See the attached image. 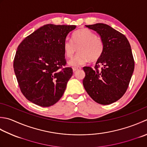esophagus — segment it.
I'll return each instance as SVG.
<instances>
[{
	"mask_svg": "<svg viewBox=\"0 0 147 147\" xmlns=\"http://www.w3.org/2000/svg\"><path fill=\"white\" fill-rule=\"evenodd\" d=\"M78 69H81V67H73V72H75L76 71L78 70Z\"/></svg>",
	"mask_w": 147,
	"mask_h": 147,
	"instance_id": "1",
	"label": "esophagus"
}]
</instances>
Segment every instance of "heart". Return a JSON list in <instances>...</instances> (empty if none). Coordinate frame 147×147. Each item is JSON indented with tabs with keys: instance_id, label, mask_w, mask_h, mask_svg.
Returning a JSON list of instances; mask_svg holds the SVG:
<instances>
[{
	"instance_id": "heart-1",
	"label": "heart",
	"mask_w": 147,
	"mask_h": 147,
	"mask_svg": "<svg viewBox=\"0 0 147 147\" xmlns=\"http://www.w3.org/2000/svg\"><path fill=\"white\" fill-rule=\"evenodd\" d=\"M76 48L78 52L68 62L74 67L85 64L89 60L97 61L104 52L105 43L92 30L82 28L73 34L72 40L67 39L63 44L64 53L68 58L73 55Z\"/></svg>"
}]
</instances>
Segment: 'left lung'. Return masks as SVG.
Segmentation results:
<instances>
[{
  "label": "left lung",
  "mask_w": 147,
  "mask_h": 147,
  "mask_svg": "<svg viewBox=\"0 0 147 147\" xmlns=\"http://www.w3.org/2000/svg\"><path fill=\"white\" fill-rule=\"evenodd\" d=\"M85 26L99 34L105 50L94 68H83L85 73L83 87L94 101L110 105L125 93L133 75L134 60L131 46L123 34L108 25Z\"/></svg>",
  "instance_id": "8db88e82"
}]
</instances>
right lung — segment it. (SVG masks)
Wrapping results in <instances>:
<instances>
[{"mask_svg":"<svg viewBox=\"0 0 147 147\" xmlns=\"http://www.w3.org/2000/svg\"><path fill=\"white\" fill-rule=\"evenodd\" d=\"M76 27L45 25L19 45L13 68L20 90L29 101L49 107L63 96L73 75L72 68L65 67L63 44Z\"/></svg>","mask_w":147,"mask_h":147,"instance_id":"add662e5","label":"right lung"}]
</instances>
